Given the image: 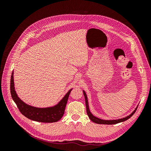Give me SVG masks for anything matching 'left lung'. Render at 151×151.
<instances>
[{"label": "left lung", "mask_w": 151, "mask_h": 151, "mask_svg": "<svg viewBox=\"0 0 151 151\" xmlns=\"http://www.w3.org/2000/svg\"><path fill=\"white\" fill-rule=\"evenodd\" d=\"M83 93H84V98H85V101H86V111H87V113H88V115L89 116V118H90V120L91 121H93V122L96 123H98V124H104V125H113V124H116V123H120V122H123L124 121H126L127 120L129 119V118L134 115L135 113V112L137 110V107L135 110L132 112L130 115H129V116H127L125 118H120V119H118V120H102V119H100V118H98L97 117L94 116L92 113H91L90 110H89V104H88V98H87V95L85 93V91H83Z\"/></svg>", "instance_id": "8db88e82"}]
</instances>
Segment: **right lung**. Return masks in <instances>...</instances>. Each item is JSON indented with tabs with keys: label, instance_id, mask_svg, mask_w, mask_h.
<instances>
[{
	"label": "right lung",
	"instance_id": "right-lung-1",
	"mask_svg": "<svg viewBox=\"0 0 151 151\" xmlns=\"http://www.w3.org/2000/svg\"><path fill=\"white\" fill-rule=\"evenodd\" d=\"M11 94L20 112L31 120L43 123H53L60 120L64 114L65 108L72 89L65 95L57 105L48 108H36L26 104L18 97L15 91L14 83V72L11 77Z\"/></svg>",
	"mask_w": 151,
	"mask_h": 151
}]
</instances>
